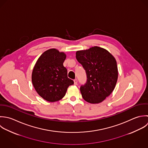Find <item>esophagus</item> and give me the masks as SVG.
Segmentation results:
<instances>
[{
    "instance_id": "esophagus-1",
    "label": "esophagus",
    "mask_w": 148,
    "mask_h": 148,
    "mask_svg": "<svg viewBox=\"0 0 148 148\" xmlns=\"http://www.w3.org/2000/svg\"><path fill=\"white\" fill-rule=\"evenodd\" d=\"M73 81H74V84L75 85H77V79H75Z\"/></svg>"
}]
</instances>
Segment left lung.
Listing matches in <instances>:
<instances>
[{"instance_id": "left-lung-1", "label": "left lung", "mask_w": 148, "mask_h": 148, "mask_svg": "<svg viewBox=\"0 0 148 148\" xmlns=\"http://www.w3.org/2000/svg\"><path fill=\"white\" fill-rule=\"evenodd\" d=\"M77 61L86 71L87 81L80 86L83 98L90 103H99L113 91L118 79L115 58L103 48L94 47L76 53Z\"/></svg>"}]
</instances>
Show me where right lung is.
Segmentation results:
<instances>
[{"mask_svg":"<svg viewBox=\"0 0 148 148\" xmlns=\"http://www.w3.org/2000/svg\"><path fill=\"white\" fill-rule=\"evenodd\" d=\"M66 55L55 49L43 53L38 59L32 72V83L45 100L53 102L62 98L69 86L74 82L68 77L67 69L63 65Z\"/></svg>","mask_w":148,"mask_h":148,"instance_id":"add662e5","label":"right lung"}]
</instances>
